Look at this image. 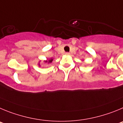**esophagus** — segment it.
Instances as JSON below:
<instances>
[{
    "label": "esophagus",
    "mask_w": 123,
    "mask_h": 123,
    "mask_svg": "<svg viewBox=\"0 0 123 123\" xmlns=\"http://www.w3.org/2000/svg\"><path fill=\"white\" fill-rule=\"evenodd\" d=\"M66 55H70V53H68V52H67V53H66Z\"/></svg>",
    "instance_id": "esophagus-1"
}]
</instances>
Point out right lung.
Returning <instances> with one entry per match:
<instances>
[{"label": "right lung", "instance_id": "right-lung-1", "mask_svg": "<svg viewBox=\"0 0 123 123\" xmlns=\"http://www.w3.org/2000/svg\"><path fill=\"white\" fill-rule=\"evenodd\" d=\"M53 59H49V60L48 61H45V62H48V63H51L52 62V61H53ZM38 65H39V66H40V64H38Z\"/></svg>", "mask_w": 123, "mask_h": 123}]
</instances>
